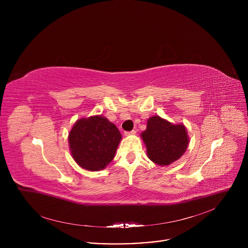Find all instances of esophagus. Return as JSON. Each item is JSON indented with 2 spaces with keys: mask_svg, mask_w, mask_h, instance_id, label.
<instances>
[{
  "mask_svg": "<svg viewBox=\"0 0 248 248\" xmlns=\"http://www.w3.org/2000/svg\"><path fill=\"white\" fill-rule=\"evenodd\" d=\"M136 133V131L133 129V130H131V131H125L124 132V134L125 135H132V134H135Z\"/></svg>",
  "mask_w": 248,
  "mask_h": 248,
  "instance_id": "esophagus-1",
  "label": "esophagus"
}]
</instances>
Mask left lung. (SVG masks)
Segmentation results:
<instances>
[{"instance_id":"obj_1","label":"left lung","mask_w":248,"mask_h":248,"mask_svg":"<svg viewBox=\"0 0 248 248\" xmlns=\"http://www.w3.org/2000/svg\"><path fill=\"white\" fill-rule=\"evenodd\" d=\"M147 148L148 158L159 166H168L180 159L188 145L184 124H172L155 116L147 122V128L141 134Z\"/></svg>"}]
</instances>
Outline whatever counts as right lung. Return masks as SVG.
Wrapping results in <instances>:
<instances>
[{
    "mask_svg": "<svg viewBox=\"0 0 248 248\" xmlns=\"http://www.w3.org/2000/svg\"><path fill=\"white\" fill-rule=\"evenodd\" d=\"M122 139L117 126L101 116L80 119L68 135L75 161L88 170L105 169L115 157Z\"/></svg>",
    "mask_w": 248,
    "mask_h": 248,
    "instance_id": "add662e5",
    "label": "right lung"
}]
</instances>
